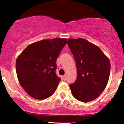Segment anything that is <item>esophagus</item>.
<instances>
[{"instance_id":"obj_1","label":"esophagus","mask_w":124,"mask_h":124,"mask_svg":"<svg viewBox=\"0 0 124 124\" xmlns=\"http://www.w3.org/2000/svg\"><path fill=\"white\" fill-rule=\"evenodd\" d=\"M62 78H63V80L64 81L66 80V75H64V76H62Z\"/></svg>"}]
</instances>
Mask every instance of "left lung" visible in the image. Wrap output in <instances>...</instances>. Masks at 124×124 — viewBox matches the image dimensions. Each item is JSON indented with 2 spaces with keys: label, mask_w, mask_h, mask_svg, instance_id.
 Listing matches in <instances>:
<instances>
[{
  "label": "left lung",
  "mask_w": 124,
  "mask_h": 124,
  "mask_svg": "<svg viewBox=\"0 0 124 124\" xmlns=\"http://www.w3.org/2000/svg\"><path fill=\"white\" fill-rule=\"evenodd\" d=\"M67 44L77 66V79L70 85L72 94L81 102L93 101L106 87L110 62L99 47L84 39H69Z\"/></svg>",
  "instance_id": "obj_1"
}]
</instances>
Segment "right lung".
Masks as SVG:
<instances>
[{
	"mask_svg": "<svg viewBox=\"0 0 124 124\" xmlns=\"http://www.w3.org/2000/svg\"><path fill=\"white\" fill-rule=\"evenodd\" d=\"M67 41V39L42 40L29 45L19 55L18 80L31 97L44 100L55 92L61 81L55 73L56 60Z\"/></svg>",
	"mask_w": 124,
	"mask_h": 124,
	"instance_id": "add662e5",
	"label": "right lung"
}]
</instances>
